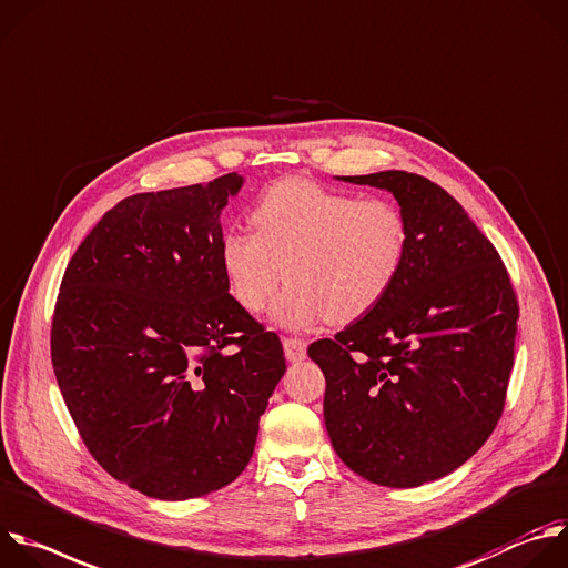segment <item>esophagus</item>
Returning a JSON list of instances; mask_svg holds the SVG:
<instances>
[{"label":"esophagus","mask_w":568,"mask_h":568,"mask_svg":"<svg viewBox=\"0 0 568 568\" xmlns=\"http://www.w3.org/2000/svg\"><path fill=\"white\" fill-rule=\"evenodd\" d=\"M282 345H284L286 361L300 363V361L306 358V343H304V339H300V337H284Z\"/></svg>","instance_id":"obj_1"}]
</instances>
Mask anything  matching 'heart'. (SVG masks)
<instances>
[{
    "instance_id": "heart-1",
    "label": "heart",
    "mask_w": 568,
    "mask_h": 568,
    "mask_svg": "<svg viewBox=\"0 0 568 568\" xmlns=\"http://www.w3.org/2000/svg\"><path fill=\"white\" fill-rule=\"evenodd\" d=\"M251 216L255 231L231 229L219 242L225 284L244 311L260 313L288 273L293 282L273 317L291 328L367 315L389 295L409 255L400 205L308 179L277 181Z\"/></svg>"
}]
</instances>
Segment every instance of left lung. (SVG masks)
I'll list each match as a JSON object with an SVG mask.
<instances>
[{"label":"left lung","mask_w":568,"mask_h":568,"mask_svg":"<svg viewBox=\"0 0 568 568\" xmlns=\"http://www.w3.org/2000/svg\"><path fill=\"white\" fill-rule=\"evenodd\" d=\"M343 179L396 196L409 255L389 295L308 358L337 457L372 484L416 488L464 466L497 427L519 304L499 253L440 185L400 170Z\"/></svg>","instance_id":"left-lung-1"}]
</instances>
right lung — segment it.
Instances as JSON below:
<instances>
[{
	"instance_id": "add662e5",
	"label": "right lung",
	"mask_w": 568,
	"mask_h": 568,
	"mask_svg": "<svg viewBox=\"0 0 568 568\" xmlns=\"http://www.w3.org/2000/svg\"><path fill=\"white\" fill-rule=\"evenodd\" d=\"M242 185L231 172L123 199L60 284L51 363L67 409L91 457L154 499L235 481L286 372L277 333L221 271L219 214Z\"/></svg>"
}]
</instances>
